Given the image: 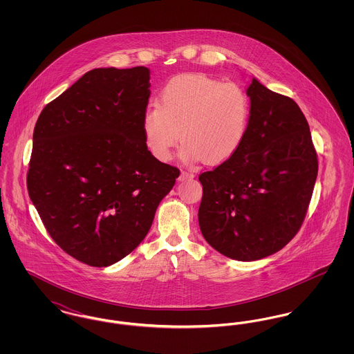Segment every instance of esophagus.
I'll list each match as a JSON object with an SVG mask.
<instances>
[{"instance_id":"obj_1","label":"esophagus","mask_w":354,"mask_h":354,"mask_svg":"<svg viewBox=\"0 0 354 354\" xmlns=\"http://www.w3.org/2000/svg\"><path fill=\"white\" fill-rule=\"evenodd\" d=\"M195 175H194V172L192 171H182L180 172V176H179V180H185V179H189V178H194Z\"/></svg>"}]
</instances>
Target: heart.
I'll use <instances>...</instances> for the list:
<instances>
[{
	"label": "heart",
	"instance_id": "b5f03b06",
	"mask_svg": "<svg viewBox=\"0 0 354 354\" xmlns=\"http://www.w3.org/2000/svg\"><path fill=\"white\" fill-rule=\"evenodd\" d=\"M251 119V100L239 84L220 82L202 74L172 78L162 88L159 104L151 103L142 117L149 150L167 162L180 139L185 159L209 165L225 162L243 145Z\"/></svg>",
	"mask_w": 354,
	"mask_h": 354
}]
</instances>
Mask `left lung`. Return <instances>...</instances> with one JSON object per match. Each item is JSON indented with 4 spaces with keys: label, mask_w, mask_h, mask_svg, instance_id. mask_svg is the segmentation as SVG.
Listing matches in <instances>:
<instances>
[{
    "label": "left lung",
    "mask_w": 354,
    "mask_h": 354,
    "mask_svg": "<svg viewBox=\"0 0 354 354\" xmlns=\"http://www.w3.org/2000/svg\"><path fill=\"white\" fill-rule=\"evenodd\" d=\"M248 133L235 155L199 175V225L207 243L239 261L280 251L301 228L319 160L309 124L292 98L257 80Z\"/></svg>",
    "instance_id": "8db88e82"
}]
</instances>
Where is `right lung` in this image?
I'll return each instance as SVG.
<instances>
[{
	"label": "right lung",
	"mask_w": 354,
	"mask_h": 354,
	"mask_svg": "<svg viewBox=\"0 0 354 354\" xmlns=\"http://www.w3.org/2000/svg\"><path fill=\"white\" fill-rule=\"evenodd\" d=\"M150 86L145 66L93 68L37 119L29 196L51 239L87 266L133 252L180 174L147 150Z\"/></svg>",
	"instance_id": "add662e5"
}]
</instances>
